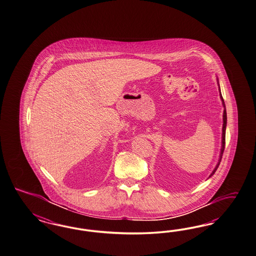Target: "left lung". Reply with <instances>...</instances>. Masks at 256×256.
<instances>
[{"instance_id":"obj_1","label":"left lung","mask_w":256,"mask_h":256,"mask_svg":"<svg viewBox=\"0 0 256 256\" xmlns=\"http://www.w3.org/2000/svg\"><path fill=\"white\" fill-rule=\"evenodd\" d=\"M220 98H222V103H224V100H222V94H220ZM226 123H227V116H226V110L224 112V126H222V151H220V160H218V163L217 164V166H216V168L214 169V170L212 172V174H210V176H212L213 174H214V172L217 170L218 167V165H220V160H222V154H224V146H225V130H226Z\"/></svg>"}]
</instances>
